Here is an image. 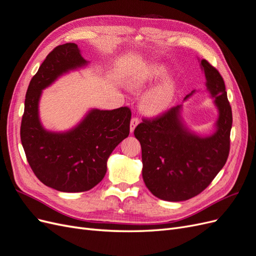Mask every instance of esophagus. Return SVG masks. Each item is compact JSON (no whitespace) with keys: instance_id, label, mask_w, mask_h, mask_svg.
Listing matches in <instances>:
<instances>
[{"instance_id":"1","label":"esophagus","mask_w":256,"mask_h":256,"mask_svg":"<svg viewBox=\"0 0 256 256\" xmlns=\"http://www.w3.org/2000/svg\"><path fill=\"white\" fill-rule=\"evenodd\" d=\"M138 122H140V120H138V118H134L132 120H131V122H130V132H134L136 127L138 125Z\"/></svg>"}]
</instances>
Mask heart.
Listing matches in <instances>:
<instances>
[{
    "instance_id": "heart-1",
    "label": "heart",
    "mask_w": 256,
    "mask_h": 256,
    "mask_svg": "<svg viewBox=\"0 0 256 256\" xmlns=\"http://www.w3.org/2000/svg\"><path fill=\"white\" fill-rule=\"evenodd\" d=\"M168 74L166 66L150 64L145 69L136 72L131 78V84L136 88H144L147 84L164 78ZM176 92V83L172 79H166L146 92L142 100V106L146 112L158 114L166 110L173 102Z\"/></svg>"
}]
</instances>
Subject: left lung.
<instances>
[{
  "label": "left lung",
  "mask_w": 256,
  "mask_h": 256,
  "mask_svg": "<svg viewBox=\"0 0 256 256\" xmlns=\"http://www.w3.org/2000/svg\"><path fill=\"white\" fill-rule=\"evenodd\" d=\"M200 68L205 74L207 90L219 111L214 134L198 136L191 132L182 122V104L156 118L144 120L134 129L142 148V176L146 187L154 196L170 202L200 194L228 157L233 116L226 84L219 72L206 60H200Z\"/></svg>",
  "instance_id": "left-lung-1"
}]
</instances>
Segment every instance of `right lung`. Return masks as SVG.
I'll return each mask as SVG.
<instances>
[{"label": "right lung", "mask_w": 256, "mask_h": 256, "mask_svg": "<svg viewBox=\"0 0 256 256\" xmlns=\"http://www.w3.org/2000/svg\"><path fill=\"white\" fill-rule=\"evenodd\" d=\"M78 44L54 48L42 62L26 90L20 136L30 168L44 184L62 192H83L94 188L106 173L113 150L129 136L131 111L90 110L65 132L46 130L40 120L38 104L42 90L58 76L88 65Z\"/></svg>", "instance_id": "add662e5"}]
</instances>
